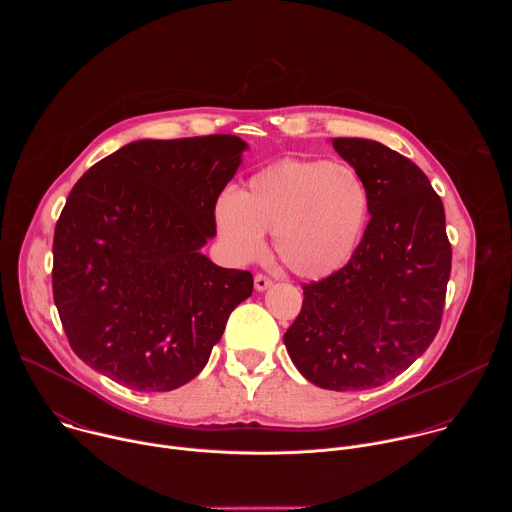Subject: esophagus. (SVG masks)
Listing matches in <instances>:
<instances>
[{
	"mask_svg": "<svg viewBox=\"0 0 512 512\" xmlns=\"http://www.w3.org/2000/svg\"><path fill=\"white\" fill-rule=\"evenodd\" d=\"M271 283H273V281H271L267 275H263V273H257V275H255V289H257V291L269 289Z\"/></svg>",
	"mask_w": 512,
	"mask_h": 512,
	"instance_id": "1",
	"label": "esophagus"
}]
</instances>
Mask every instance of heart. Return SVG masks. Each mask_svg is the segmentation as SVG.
I'll use <instances>...</instances> for the list:
<instances>
[{
	"label": "heart",
	"mask_w": 512,
	"mask_h": 512,
	"mask_svg": "<svg viewBox=\"0 0 512 512\" xmlns=\"http://www.w3.org/2000/svg\"><path fill=\"white\" fill-rule=\"evenodd\" d=\"M371 194L354 168L328 160H281L255 172L239 194H223L214 223L229 253L255 259L273 235L277 259L306 279L342 269L356 253Z\"/></svg>",
	"instance_id": "1"
}]
</instances>
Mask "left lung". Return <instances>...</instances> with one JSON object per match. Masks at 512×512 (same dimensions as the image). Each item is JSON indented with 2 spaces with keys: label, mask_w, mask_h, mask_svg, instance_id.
<instances>
[{
  "label": "left lung",
  "mask_w": 512,
  "mask_h": 512,
  "mask_svg": "<svg viewBox=\"0 0 512 512\" xmlns=\"http://www.w3.org/2000/svg\"><path fill=\"white\" fill-rule=\"evenodd\" d=\"M332 148L367 184L371 221L342 269L304 285L283 342L310 383L362 391L401 375L433 342L452 247L442 198L411 160L360 137H336Z\"/></svg>",
  "instance_id": "1"
}]
</instances>
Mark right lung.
<instances>
[{
    "label": "right lung",
    "mask_w": 512,
    "mask_h": 512,
    "mask_svg": "<svg viewBox=\"0 0 512 512\" xmlns=\"http://www.w3.org/2000/svg\"><path fill=\"white\" fill-rule=\"evenodd\" d=\"M237 135L139 139L70 190L54 229L52 291L70 348L135 391L192 381L253 275L214 265V206L243 162Z\"/></svg>",
    "instance_id": "1"
}]
</instances>
